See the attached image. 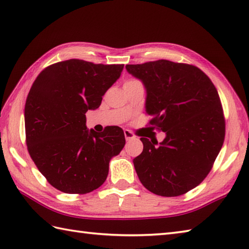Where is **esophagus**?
Wrapping results in <instances>:
<instances>
[{"mask_svg":"<svg viewBox=\"0 0 249 249\" xmlns=\"http://www.w3.org/2000/svg\"><path fill=\"white\" fill-rule=\"evenodd\" d=\"M124 135H125V139L126 140H131V139L135 138V135L131 133L130 130H128V129H125L124 130Z\"/></svg>","mask_w":249,"mask_h":249,"instance_id":"obj_1","label":"esophagus"}]
</instances>
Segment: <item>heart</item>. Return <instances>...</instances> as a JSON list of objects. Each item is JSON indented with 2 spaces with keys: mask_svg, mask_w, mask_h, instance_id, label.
I'll list each match as a JSON object with an SVG mask.
<instances>
[{
  "mask_svg": "<svg viewBox=\"0 0 249 249\" xmlns=\"http://www.w3.org/2000/svg\"><path fill=\"white\" fill-rule=\"evenodd\" d=\"M137 81H138V80H136V79H129V80L125 81L124 86H125V84H130V83H134V82H137Z\"/></svg>",
  "mask_w": 249,
  "mask_h": 249,
  "instance_id": "b5f03b06",
  "label": "heart"
}]
</instances>
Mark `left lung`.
<instances>
[{
    "mask_svg": "<svg viewBox=\"0 0 249 249\" xmlns=\"http://www.w3.org/2000/svg\"><path fill=\"white\" fill-rule=\"evenodd\" d=\"M146 89L150 125L165 131L160 145L142 137L134 160L142 185L162 197L186 194L203 181L223 146L226 122L217 89L195 65L168 60L126 65Z\"/></svg>",
    "mask_w": 249,
    "mask_h": 249,
    "instance_id": "1",
    "label": "left lung"
}]
</instances>
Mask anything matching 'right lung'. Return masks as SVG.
I'll return each instance as SVG.
<instances>
[{
    "label": "right lung",
    "mask_w": 249,
    "mask_h": 249,
    "mask_svg": "<svg viewBox=\"0 0 249 249\" xmlns=\"http://www.w3.org/2000/svg\"><path fill=\"white\" fill-rule=\"evenodd\" d=\"M123 64L71 59L46 67L31 87L24 108L25 142L37 169L54 188L88 194L102 186L109 161L125 145L123 129H87L86 113L97 109Z\"/></svg>",
    "instance_id": "1"
}]
</instances>
